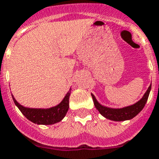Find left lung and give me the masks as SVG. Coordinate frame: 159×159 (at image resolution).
I'll use <instances>...</instances> for the list:
<instances>
[{
  "label": "left lung",
  "instance_id": "obj_1",
  "mask_svg": "<svg viewBox=\"0 0 159 159\" xmlns=\"http://www.w3.org/2000/svg\"><path fill=\"white\" fill-rule=\"evenodd\" d=\"M151 85L152 84H150L148 90L144 93V95L143 96V98L140 99L139 101H138L137 103H135L133 105L124 107V108H122V109H112V108L103 106L97 101L93 94L91 93V95H92V98H93L94 106L98 109V111L100 113V114L105 117L106 119L113 120V121H124V120H129V119L134 118L143 109V107L147 103L148 95H149L150 90H151Z\"/></svg>",
  "mask_w": 159,
  "mask_h": 159
}]
</instances>
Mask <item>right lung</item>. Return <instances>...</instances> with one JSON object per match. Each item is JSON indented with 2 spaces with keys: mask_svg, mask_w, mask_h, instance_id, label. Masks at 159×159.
<instances>
[{
  "mask_svg": "<svg viewBox=\"0 0 159 159\" xmlns=\"http://www.w3.org/2000/svg\"><path fill=\"white\" fill-rule=\"evenodd\" d=\"M70 90L66 93L64 99L60 102V104L55 107L50 109H31L26 108L20 105L18 102L15 99L14 96L12 95L15 104L18 107L25 117L30 121L33 122L34 124H54L55 123L61 121L64 117L66 116V113L69 109V99L70 95Z\"/></svg>",
  "mask_w": 159,
  "mask_h": 159,
  "instance_id": "add662e5",
  "label": "right lung"
}]
</instances>
